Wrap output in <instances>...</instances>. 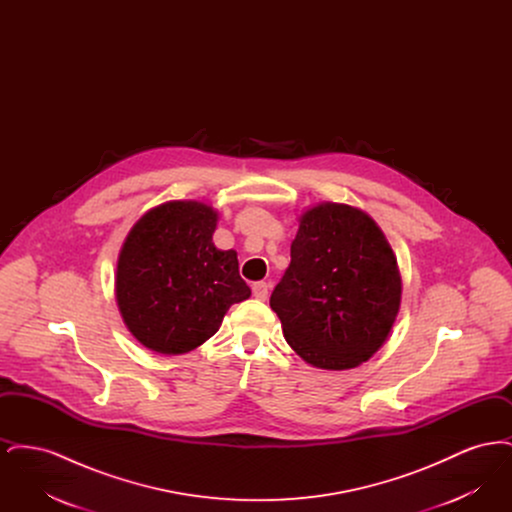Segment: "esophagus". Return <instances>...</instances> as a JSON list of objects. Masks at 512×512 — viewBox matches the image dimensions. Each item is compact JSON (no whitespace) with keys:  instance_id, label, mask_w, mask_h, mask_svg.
<instances>
[{"instance_id":"esophagus-1","label":"esophagus","mask_w":512,"mask_h":512,"mask_svg":"<svg viewBox=\"0 0 512 512\" xmlns=\"http://www.w3.org/2000/svg\"><path fill=\"white\" fill-rule=\"evenodd\" d=\"M253 295H255V299H259V301H265V299L268 297L267 282H255V284H253Z\"/></svg>"}]
</instances>
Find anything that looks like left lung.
I'll return each instance as SVG.
<instances>
[{"label": "left lung", "instance_id": "1", "mask_svg": "<svg viewBox=\"0 0 512 512\" xmlns=\"http://www.w3.org/2000/svg\"><path fill=\"white\" fill-rule=\"evenodd\" d=\"M399 305L397 259L365 211L328 201L299 217L270 307L303 361L324 370L365 363L388 340Z\"/></svg>", "mask_w": 512, "mask_h": 512}]
</instances>
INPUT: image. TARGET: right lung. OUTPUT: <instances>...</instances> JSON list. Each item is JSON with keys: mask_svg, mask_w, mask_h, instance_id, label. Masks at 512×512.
I'll list each match as a JSON object with an SVG mask.
<instances>
[{"mask_svg": "<svg viewBox=\"0 0 512 512\" xmlns=\"http://www.w3.org/2000/svg\"><path fill=\"white\" fill-rule=\"evenodd\" d=\"M219 215L199 201L147 211L122 244L115 293L122 320L147 349L182 355L209 340L251 295L234 249L213 244Z\"/></svg>", "mask_w": 512, "mask_h": 512, "instance_id": "add662e5", "label": "right lung"}]
</instances>
